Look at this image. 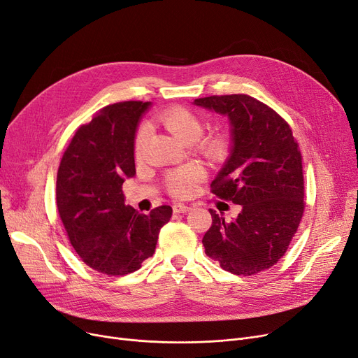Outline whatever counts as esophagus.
<instances>
[{
	"label": "esophagus",
	"mask_w": 358,
	"mask_h": 358,
	"mask_svg": "<svg viewBox=\"0 0 358 358\" xmlns=\"http://www.w3.org/2000/svg\"><path fill=\"white\" fill-rule=\"evenodd\" d=\"M173 210H174V213H185V212L190 210V208L182 205V203H174Z\"/></svg>",
	"instance_id": "esophagus-1"
}]
</instances>
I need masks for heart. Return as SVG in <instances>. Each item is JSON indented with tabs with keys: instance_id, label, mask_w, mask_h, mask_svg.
<instances>
[{
	"instance_id": "obj_1",
	"label": "heart",
	"mask_w": 358,
	"mask_h": 358,
	"mask_svg": "<svg viewBox=\"0 0 358 358\" xmlns=\"http://www.w3.org/2000/svg\"><path fill=\"white\" fill-rule=\"evenodd\" d=\"M158 121L171 133L174 134L182 143H194V150L201 155L206 161L212 164H220L227 159L229 153V137L224 131H213L206 136L205 122L199 114L189 110V108L174 105L166 108L158 115ZM146 143V129L141 127L134 136V157L142 158ZM205 177V169L199 164H190L177 169L169 171L165 176V189L174 197H187L194 190L197 182Z\"/></svg>"
}]
</instances>
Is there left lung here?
I'll list each match as a JSON object with an SVG mask.
<instances>
[{"label": "left lung", "mask_w": 358, "mask_h": 358, "mask_svg": "<svg viewBox=\"0 0 358 358\" xmlns=\"http://www.w3.org/2000/svg\"><path fill=\"white\" fill-rule=\"evenodd\" d=\"M194 103L231 121L234 146L210 192L241 206L229 222L209 210L212 225L201 240L205 253L231 273L256 275L285 255L304 213L299 143L289 124L253 96L213 95Z\"/></svg>", "instance_id": "obj_1"}]
</instances>
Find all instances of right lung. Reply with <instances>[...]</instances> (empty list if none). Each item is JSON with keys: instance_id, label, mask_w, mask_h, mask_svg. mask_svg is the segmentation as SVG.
<instances>
[{"instance_id": "obj_1", "label": "right lung", "mask_w": 358, "mask_h": 358, "mask_svg": "<svg viewBox=\"0 0 358 358\" xmlns=\"http://www.w3.org/2000/svg\"><path fill=\"white\" fill-rule=\"evenodd\" d=\"M149 102L106 105L76 130L57 174V208L67 237L89 268L122 276L157 248L173 208L148 215L126 205L122 182L134 177V134Z\"/></svg>"}]
</instances>
